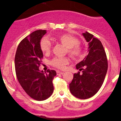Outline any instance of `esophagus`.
Instances as JSON below:
<instances>
[{
	"mask_svg": "<svg viewBox=\"0 0 121 121\" xmlns=\"http://www.w3.org/2000/svg\"><path fill=\"white\" fill-rule=\"evenodd\" d=\"M57 75H59V74H63L64 73L62 72H60V71L57 70Z\"/></svg>",
	"mask_w": 121,
	"mask_h": 121,
	"instance_id": "1",
	"label": "esophagus"
}]
</instances>
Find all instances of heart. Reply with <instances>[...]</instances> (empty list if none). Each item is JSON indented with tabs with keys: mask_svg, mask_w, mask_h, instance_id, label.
Here are the masks:
<instances>
[{
	"mask_svg": "<svg viewBox=\"0 0 121 121\" xmlns=\"http://www.w3.org/2000/svg\"><path fill=\"white\" fill-rule=\"evenodd\" d=\"M57 39L67 47L68 53L73 58L79 59L83 57L82 48L78 44L79 40L77 38L70 35L64 34L58 36ZM40 48L44 54H48L51 52L52 43L48 38H42L40 42ZM69 62L70 59L68 57H56L51 60V64L57 68L62 69Z\"/></svg>",
	"mask_w": 121,
	"mask_h": 121,
	"instance_id": "1",
	"label": "heart"
}]
</instances>
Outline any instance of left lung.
<instances>
[{
    "label": "left lung",
    "mask_w": 121,
    "mask_h": 121,
    "mask_svg": "<svg viewBox=\"0 0 121 121\" xmlns=\"http://www.w3.org/2000/svg\"><path fill=\"white\" fill-rule=\"evenodd\" d=\"M82 35L88 42V54L76 65V68L82 70V73L74 74L69 89L75 97L86 99L95 95L101 87L107 73L108 63L101 41L87 31Z\"/></svg>",
    "instance_id": "1"
}]
</instances>
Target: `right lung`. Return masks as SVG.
I'll return each instance as SVG.
<instances>
[{
    "label": "right lung",
    "instance_id": "right-lung-1",
    "mask_svg": "<svg viewBox=\"0 0 121 121\" xmlns=\"http://www.w3.org/2000/svg\"><path fill=\"white\" fill-rule=\"evenodd\" d=\"M46 30L34 31L23 39L18 46L15 57V68L17 80L23 89L31 98L45 100L54 90L53 79L57 75L54 70L47 73L39 70L43 52L41 39Z\"/></svg>",
    "mask_w": 121,
    "mask_h": 121
}]
</instances>
